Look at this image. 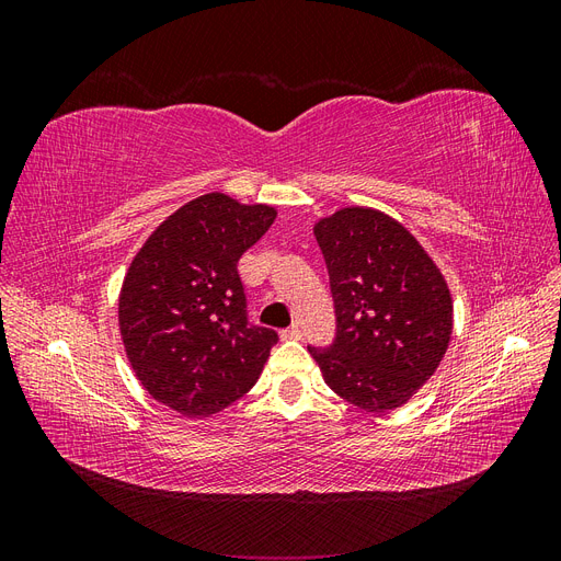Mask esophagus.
I'll return each instance as SVG.
<instances>
[{"instance_id": "obj_1", "label": "esophagus", "mask_w": 561, "mask_h": 561, "mask_svg": "<svg viewBox=\"0 0 561 561\" xmlns=\"http://www.w3.org/2000/svg\"><path fill=\"white\" fill-rule=\"evenodd\" d=\"M280 339H285V342H295V339H301V330L297 325L287 328V330L280 332Z\"/></svg>"}]
</instances>
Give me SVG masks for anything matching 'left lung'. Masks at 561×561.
<instances>
[{
  "mask_svg": "<svg viewBox=\"0 0 561 561\" xmlns=\"http://www.w3.org/2000/svg\"><path fill=\"white\" fill-rule=\"evenodd\" d=\"M336 313L334 344L309 346L322 379L365 412L410 400L443 363L454 307L445 276L398 219L348 206L313 227Z\"/></svg>",
  "mask_w": 561,
  "mask_h": 561,
  "instance_id": "1",
  "label": "left lung"
}]
</instances>
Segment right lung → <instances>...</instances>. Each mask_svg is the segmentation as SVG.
<instances>
[{
    "instance_id": "obj_1",
    "label": "right lung",
    "mask_w": 561,
    "mask_h": 561,
    "mask_svg": "<svg viewBox=\"0 0 561 561\" xmlns=\"http://www.w3.org/2000/svg\"><path fill=\"white\" fill-rule=\"evenodd\" d=\"M276 208L203 194L184 203L135 254L118 295V330L147 393L201 419L243 398L278 334L250 325L241 254Z\"/></svg>"
}]
</instances>
